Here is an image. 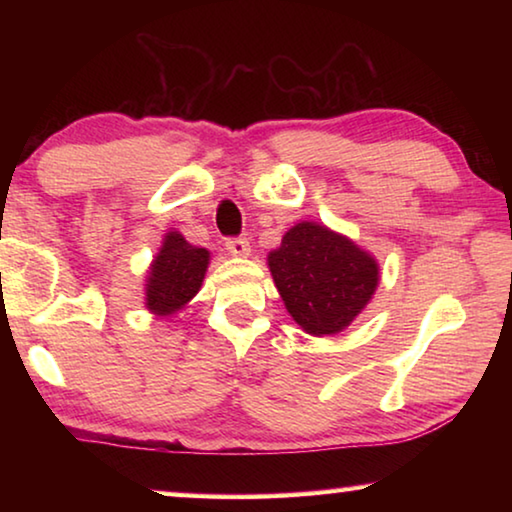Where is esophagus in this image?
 Instances as JSON below:
<instances>
[{
  "label": "esophagus",
  "instance_id": "obj_1",
  "mask_svg": "<svg viewBox=\"0 0 512 512\" xmlns=\"http://www.w3.org/2000/svg\"><path fill=\"white\" fill-rule=\"evenodd\" d=\"M225 248H228L230 253L237 255V257H246L250 253V244H248L246 237H232V239H228V241H225Z\"/></svg>",
  "mask_w": 512,
  "mask_h": 512
}]
</instances>
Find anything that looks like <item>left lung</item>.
Segmentation results:
<instances>
[{"mask_svg":"<svg viewBox=\"0 0 512 512\" xmlns=\"http://www.w3.org/2000/svg\"><path fill=\"white\" fill-rule=\"evenodd\" d=\"M275 287L307 334L341 332L368 305L379 282L368 253L318 223H298L268 255Z\"/></svg>","mask_w":512,"mask_h":512,"instance_id":"1","label":"left lung"}]
</instances>
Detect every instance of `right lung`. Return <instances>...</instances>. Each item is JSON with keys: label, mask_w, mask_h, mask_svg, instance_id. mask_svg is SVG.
<instances>
[{"label": "right lung", "mask_w": 512, "mask_h": 512, "mask_svg": "<svg viewBox=\"0 0 512 512\" xmlns=\"http://www.w3.org/2000/svg\"><path fill=\"white\" fill-rule=\"evenodd\" d=\"M207 264H210V253L205 248H196L187 244L178 232H169L151 264L146 307L160 316L178 311L201 289Z\"/></svg>", "instance_id": "right-lung-1"}]
</instances>
